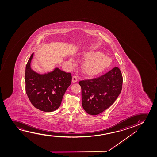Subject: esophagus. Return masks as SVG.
<instances>
[{
    "label": "esophagus",
    "mask_w": 157,
    "mask_h": 157,
    "mask_svg": "<svg viewBox=\"0 0 157 157\" xmlns=\"http://www.w3.org/2000/svg\"><path fill=\"white\" fill-rule=\"evenodd\" d=\"M77 76H75V75L73 76V77H72V82L73 83H75V82H77Z\"/></svg>",
    "instance_id": "34e87169"
}]
</instances>
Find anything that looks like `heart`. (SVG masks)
I'll return each instance as SVG.
<instances>
[{"label": "heart", "instance_id": "1", "mask_svg": "<svg viewBox=\"0 0 157 157\" xmlns=\"http://www.w3.org/2000/svg\"><path fill=\"white\" fill-rule=\"evenodd\" d=\"M82 56L86 59L82 64V70L89 76L99 75L112 64V58L100 52H86ZM70 61L72 62L73 60L71 59Z\"/></svg>", "mask_w": 157, "mask_h": 157}]
</instances>
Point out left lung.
<instances>
[{
	"label": "left lung",
	"mask_w": 157,
	"mask_h": 157,
	"mask_svg": "<svg viewBox=\"0 0 157 157\" xmlns=\"http://www.w3.org/2000/svg\"><path fill=\"white\" fill-rule=\"evenodd\" d=\"M123 78L115 67L99 77L80 81L82 105L86 113L96 115L112 105L120 94Z\"/></svg>",
	"instance_id": "left-lung-1"
}]
</instances>
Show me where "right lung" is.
<instances>
[{
  "label": "right lung",
  "mask_w": 157,
  "mask_h": 157,
  "mask_svg": "<svg viewBox=\"0 0 157 157\" xmlns=\"http://www.w3.org/2000/svg\"><path fill=\"white\" fill-rule=\"evenodd\" d=\"M33 55L34 53L26 65V93L37 109L43 112H53L59 107L63 97L71 84V74L57 67L48 73H37L30 67Z\"/></svg>",
  "instance_id": "add662e5"
}]
</instances>
